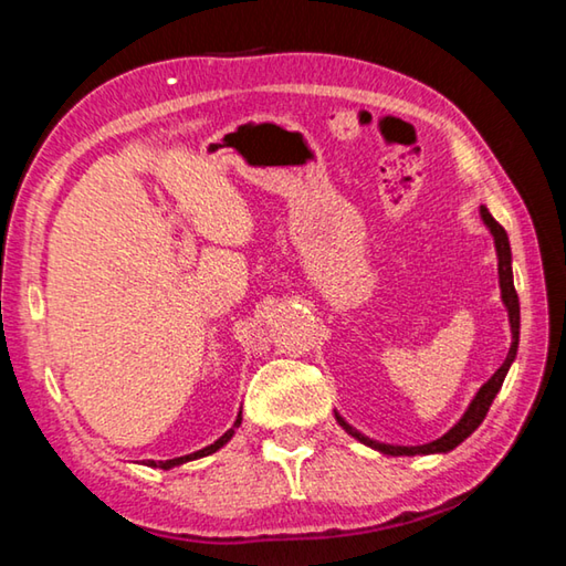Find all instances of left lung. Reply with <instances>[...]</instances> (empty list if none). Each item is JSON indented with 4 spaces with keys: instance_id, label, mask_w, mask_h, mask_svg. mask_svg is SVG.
Wrapping results in <instances>:
<instances>
[{
    "instance_id": "left-lung-1",
    "label": "left lung",
    "mask_w": 566,
    "mask_h": 566,
    "mask_svg": "<svg viewBox=\"0 0 566 566\" xmlns=\"http://www.w3.org/2000/svg\"><path fill=\"white\" fill-rule=\"evenodd\" d=\"M482 212V219L484 224L490 227V232L494 237V247H496V260H500V290H502V302L506 306V314H510V327H512V347H510V354H506V359L500 369L494 371L492 379L486 381V385H482V389L476 391V397L472 399V405L467 407L464 417L457 421V424L449 429V432L444 437L434 439V442L429 444H419V447H397V444H381V442H375V439L364 437L361 432H357L352 424H347L344 421V417H339L337 411H334V417H337L339 427L344 429V432L352 434L354 439H359L361 444H367L371 449H377V452L381 454H389V457H415V454H444V452H452V449L457 444H462L464 439L474 432V429L482 424L486 411H490L492 401L496 397V391L502 389V381L506 377V371H510L512 361L516 357V347H520V296H516V290H514V280H512V249H510V237H506L504 227L496 222V219L490 214V209L482 207L479 209Z\"/></svg>"
}]
</instances>
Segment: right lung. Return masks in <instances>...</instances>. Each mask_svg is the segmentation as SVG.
Returning a JSON list of instances; mask_svg holds the SVG:
<instances>
[{
	"label": "right lung",
	"mask_w": 566,
	"mask_h": 566,
	"mask_svg": "<svg viewBox=\"0 0 566 566\" xmlns=\"http://www.w3.org/2000/svg\"><path fill=\"white\" fill-rule=\"evenodd\" d=\"M242 424V411H239L237 415V421H234V427L232 429H227V432L217 439L214 444H209V447H205V449H199V452H195V454H187V457H177V459H167V462H147V467H159V469H171V467H179V464H185V462H191V459H199V457H209V454H214L217 449H222L229 439H232V434H234V429Z\"/></svg>",
	"instance_id": "right-lung-1"
}]
</instances>
